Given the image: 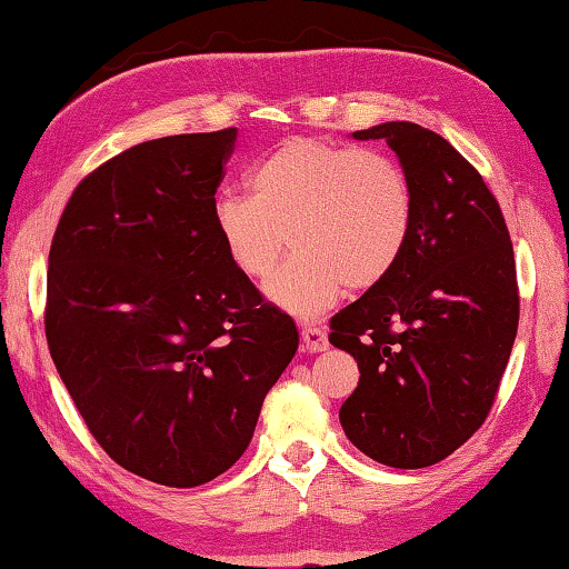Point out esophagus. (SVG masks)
Segmentation results:
<instances>
[{
  "label": "esophagus",
  "mask_w": 569,
  "mask_h": 569,
  "mask_svg": "<svg viewBox=\"0 0 569 569\" xmlns=\"http://www.w3.org/2000/svg\"><path fill=\"white\" fill-rule=\"evenodd\" d=\"M301 341H303V351L308 353H319L329 349V339H326V331H321L319 326H303Z\"/></svg>",
  "instance_id": "1"
}]
</instances>
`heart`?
Listing matches in <instances>:
<instances>
[{
  "label": "heart",
  "instance_id": "b5f03b06",
  "mask_svg": "<svg viewBox=\"0 0 569 569\" xmlns=\"http://www.w3.org/2000/svg\"><path fill=\"white\" fill-rule=\"evenodd\" d=\"M250 196L220 192L213 226L240 276L263 281L288 243L296 253L266 293L293 316H319L349 291L377 286L413 228V190L383 150L293 138L248 172Z\"/></svg>",
  "mask_w": 569,
  "mask_h": 569
}]
</instances>
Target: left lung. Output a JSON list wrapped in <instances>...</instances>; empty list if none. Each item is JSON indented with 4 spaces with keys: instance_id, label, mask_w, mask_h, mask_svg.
<instances>
[{
    "instance_id": "8db88e82",
    "label": "left lung",
    "mask_w": 569,
    "mask_h": 569,
    "mask_svg": "<svg viewBox=\"0 0 569 569\" xmlns=\"http://www.w3.org/2000/svg\"><path fill=\"white\" fill-rule=\"evenodd\" d=\"M387 140L413 190L399 263L331 319L359 363L339 411L356 449L397 469L431 467L485 423L519 323L515 250L477 168L417 122L353 132Z\"/></svg>"
}]
</instances>
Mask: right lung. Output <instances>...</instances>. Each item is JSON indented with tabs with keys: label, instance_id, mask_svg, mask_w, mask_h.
Masks as SVG:
<instances>
[{
	"label": "right lung",
	"instance_id": "add662e5",
	"mask_svg": "<svg viewBox=\"0 0 569 569\" xmlns=\"http://www.w3.org/2000/svg\"><path fill=\"white\" fill-rule=\"evenodd\" d=\"M236 128L140 142L92 170L57 223L44 333L90 435L132 475L198 487L253 437L291 363V316L228 261L213 200Z\"/></svg>",
	"mask_w": 569,
	"mask_h": 569
}]
</instances>
